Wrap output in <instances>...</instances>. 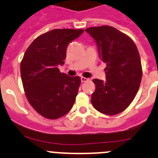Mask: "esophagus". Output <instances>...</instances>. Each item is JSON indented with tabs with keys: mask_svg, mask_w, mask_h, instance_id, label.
Here are the masks:
<instances>
[{
	"mask_svg": "<svg viewBox=\"0 0 158 158\" xmlns=\"http://www.w3.org/2000/svg\"><path fill=\"white\" fill-rule=\"evenodd\" d=\"M81 81H82V82H87V81H89V79H87V78H85V77H81Z\"/></svg>",
	"mask_w": 158,
	"mask_h": 158,
	"instance_id": "1",
	"label": "esophagus"
}]
</instances>
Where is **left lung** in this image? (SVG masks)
I'll list each match as a JSON object with an SVG mask.
<instances>
[{
  "instance_id": "1",
  "label": "left lung",
  "mask_w": 158,
  "mask_h": 158,
  "mask_svg": "<svg viewBox=\"0 0 158 158\" xmlns=\"http://www.w3.org/2000/svg\"><path fill=\"white\" fill-rule=\"evenodd\" d=\"M85 31L94 39L100 59L106 63V81L94 79L91 102L100 113L116 115L127 109L135 98L143 71L139 51L127 35L110 26Z\"/></svg>"
}]
</instances>
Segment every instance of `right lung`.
<instances>
[{
	"label": "right lung",
	"instance_id": "add662e5",
	"mask_svg": "<svg viewBox=\"0 0 158 158\" xmlns=\"http://www.w3.org/2000/svg\"><path fill=\"white\" fill-rule=\"evenodd\" d=\"M83 30L54 29L35 38L24 53L20 73L25 94L31 106L42 116L55 120L73 106L81 79L60 72L68 45Z\"/></svg>",
	"mask_w": 158,
	"mask_h": 158
}]
</instances>
